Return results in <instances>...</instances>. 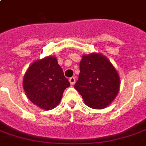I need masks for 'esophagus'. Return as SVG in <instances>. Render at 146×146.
Here are the masks:
<instances>
[{
	"instance_id": "esophagus-1",
	"label": "esophagus",
	"mask_w": 146,
	"mask_h": 146,
	"mask_svg": "<svg viewBox=\"0 0 146 146\" xmlns=\"http://www.w3.org/2000/svg\"><path fill=\"white\" fill-rule=\"evenodd\" d=\"M69 81H70V85L71 86L74 85V84H75V83H76L75 77L70 78V80H69Z\"/></svg>"
}]
</instances>
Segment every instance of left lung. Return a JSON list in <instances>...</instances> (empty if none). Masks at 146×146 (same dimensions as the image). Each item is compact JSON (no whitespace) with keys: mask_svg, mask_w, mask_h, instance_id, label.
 <instances>
[{"mask_svg":"<svg viewBox=\"0 0 146 146\" xmlns=\"http://www.w3.org/2000/svg\"><path fill=\"white\" fill-rule=\"evenodd\" d=\"M80 72L74 88L82 96L87 106L105 109L117 96L120 77L109 59L101 53L83 55Z\"/></svg>","mask_w":146,"mask_h":146,"instance_id":"obj_1","label":"left lung"}]
</instances>
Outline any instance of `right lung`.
<instances>
[{
    "label": "right lung",
    "instance_id": "obj_1",
    "mask_svg": "<svg viewBox=\"0 0 146 146\" xmlns=\"http://www.w3.org/2000/svg\"><path fill=\"white\" fill-rule=\"evenodd\" d=\"M70 86L56 56H49L31 63L24 74L23 87L34 105L50 110L59 105L66 88Z\"/></svg>",
    "mask_w": 146,
    "mask_h": 146
}]
</instances>
